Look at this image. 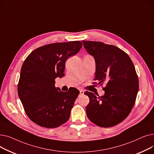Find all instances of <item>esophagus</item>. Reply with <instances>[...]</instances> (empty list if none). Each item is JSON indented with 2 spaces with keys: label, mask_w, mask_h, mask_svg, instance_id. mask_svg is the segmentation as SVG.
<instances>
[{
  "label": "esophagus",
  "mask_w": 154,
  "mask_h": 154,
  "mask_svg": "<svg viewBox=\"0 0 154 154\" xmlns=\"http://www.w3.org/2000/svg\"><path fill=\"white\" fill-rule=\"evenodd\" d=\"M84 93V92L83 91H82V90L80 91V95H83Z\"/></svg>",
  "instance_id": "34e87169"
}]
</instances>
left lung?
<instances>
[{"label":"left lung","mask_w":154,"mask_h":154,"mask_svg":"<svg viewBox=\"0 0 154 154\" xmlns=\"http://www.w3.org/2000/svg\"><path fill=\"white\" fill-rule=\"evenodd\" d=\"M87 52L95 62L94 79L106 84L102 96L86 91L89 97L87 117L101 127L117 125L130 114L139 91V79L129 56L120 48L101 42L82 40Z\"/></svg>","instance_id":"1"}]
</instances>
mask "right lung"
<instances>
[{"instance_id":"add662e5","label":"right lung","mask_w":154,"mask_h":154,"mask_svg":"<svg viewBox=\"0 0 154 154\" xmlns=\"http://www.w3.org/2000/svg\"><path fill=\"white\" fill-rule=\"evenodd\" d=\"M80 41L59 42L40 47L23 63L18 95L29 118L46 128H56L69 119L80 92L72 88L62 92L55 87V79L65 75V64L80 50Z\"/></svg>"}]
</instances>
